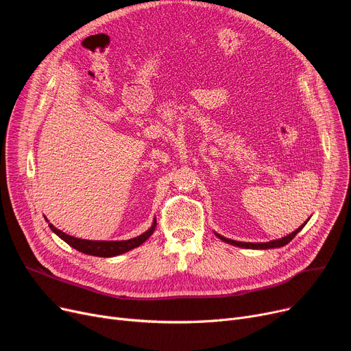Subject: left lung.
Instances as JSON below:
<instances>
[{
  "label": "left lung",
  "instance_id": "left-lung-1",
  "mask_svg": "<svg viewBox=\"0 0 351 351\" xmlns=\"http://www.w3.org/2000/svg\"><path fill=\"white\" fill-rule=\"evenodd\" d=\"M304 225H306V223H304ZM304 225H302L299 229H296L293 233H290V234H287V236H285V237H282V239H278V241H271V242H267V243L236 242V241H230V239L222 237V236H219V234H217V237H220L223 242H226V243H229V245H234V246H239V247H246V249H273V247H282V246L287 245V243L291 241V239H293L294 236H296V234L304 228Z\"/></svg>",
  "mask_w": 351,
  "mask_h": 351
}]
</instances>
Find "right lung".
I'll use <instances>...</instances> for the list:
<instances>
[{"mask_svg": "<svg viewBox=\"0 0 351 351\" xmlns=\"http://www.w3.org/2000/svg\"><path fill=\"white\" fill-rule=\"evenodd\" d=\"M49 229L57 233L64 242H66L71 247L77 249L85 254H92V256H99V257H110V256H117L121 253H125L128 250H131L134 247H138L142 245L147 237H149L156 226V220L154 222V226L145 232L143 234H139L134 239H128V241H119V242H108V241H86V239H80V237H73L62 230L55 228L52 223H48Z\"/></svg>", "mask_w": 351, "mask_h": 351, "instance_id": "obj_1", "label": "right lung"}]
</instances>
